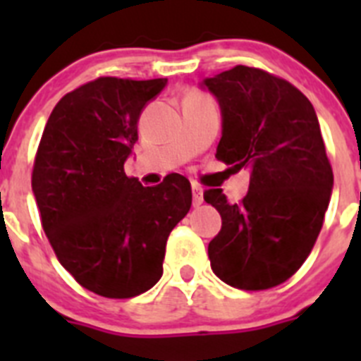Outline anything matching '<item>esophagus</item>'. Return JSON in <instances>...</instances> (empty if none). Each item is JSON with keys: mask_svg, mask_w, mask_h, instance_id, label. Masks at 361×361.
I'll use <instances>...</instances> for the list:
<instances>
[{"mask_svg": "<svg viewBox=\"0 0 361 361\" xmlns=\"http://www.w3.org/2000/svg\"><path fill=\"white\" fill-rule=\"evenodd\" d=\"M193 191V206H200L204 202V191L200 186H193L191 188Z\"/></svg>", "mask_w": 361, "mask_h": 361, "instance_id": "esophagus-1", "label": "esophagus"}]
</instances>
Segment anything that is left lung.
I'll list each match as a JSON object with an SVG mask.
<instances>
[{"label":"left lung","mask_w":361,"mask_h":361,"mask_svg":"<svg viewBox=\"0 0 361 361\" xmlns=\"http://www.w3.org/2000/svg\"><path fill=\"white\" fill-rule=\"evenodd\" d=\"M200 88L213 94L222 116L215 157L251 170L240 204L222 190L204 193L222 216L208 245L212 269L233 288H275L309 257L333 193L317 111L288 81L250 66L202 79Z\"/></svg>","instance_id":"1"}]
</instances>
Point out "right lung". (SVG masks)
Listing matches in <instances>:
<instances>
[{
    "label": "right lung",
    "mask_w": 361,
    "mask_h": 361,
    "mask_svg": "<svg viewBox=\"0 0 361 361\" xmlns=\"http://www.w3.org/2000/svg\"><path fill=\"white\" fill-rule=\"evenodd\" d=\"M168 79L99 78L56 104L37 148L32 193L61 266L88 291L132 298L162 276L166 240L191 208L173 173L153 188L124 173L137 123Z\"/></svg>",
    "instance_id": "obj_1"
}]
</instances>
